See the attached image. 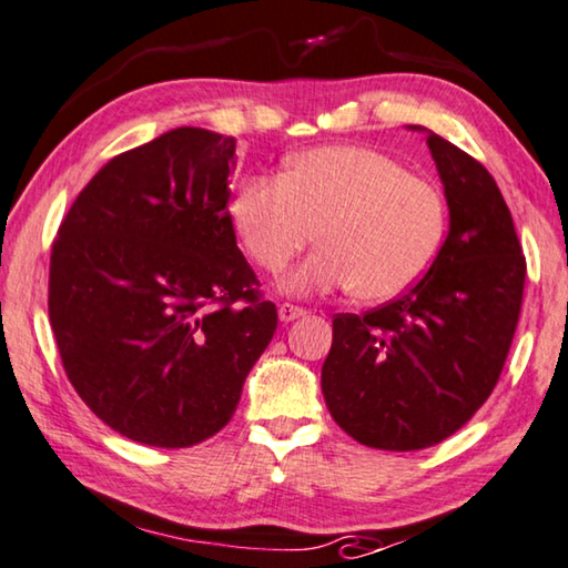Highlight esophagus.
Instances as JSON below:
<instances>
[{
  "mask_svg": "<svg viewBox=\"0 0 568 568\" xmlns=\"http://www.w3.org/2000/svg\"><path fill=\"white\" fill-rule=\"evenodd\" d=\"M303 316H306V311L301 306H293V303H281V306H277V318H281L283 324H291V321Z\"/></svg>",
  "mask_w": 568,
  "mask_h": 568,
  "instance_id": "1",
  "label": "esophagus"
}]
</instances>
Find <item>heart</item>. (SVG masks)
<instances>
[{
    "mask_svg": "<svg viewBox=\"0 0 568 568\" xmlns=\"http://www.w3.org/2000/svg\"><path fill=\"white\" fill-rule=\"evenodd\" d=\"M230 211L242 247L267 273L318 232L324 244L283 277L293 295L357 287L359 298L390 301L428 273L446 236L442 193L393 155L357 145L301 152L283 178L240 185Z\"/></svg>",
    "mask_w": 568,
    "mask_h": 568,
    "instance_id": "b5f03b06",
    "label": "heart"
}]
</instances>
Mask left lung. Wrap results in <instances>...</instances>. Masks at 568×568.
<instances>
[{"mask_svg": "<svg viewBox=\"0 0 568 568\" xmlns=\"http://www.w3.org/2000/svg\"><path fill=\"white\" fill-rule=\"evenodd\" d=\"M448 206L428 273L365 316L338 313L321 390L352 438L416 452L456 434L500 379L518 326L526 257L487 168L426 126Z\"/></svg>", "mask_w": 568, "mask_h": 568, "instance_id": "left-lung-1", "label": "left lung"}]
</instances>
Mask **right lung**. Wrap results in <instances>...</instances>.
Instances as JSON below:
<instances>
[{
	"mask_svg": "<svg viewBox=\"0 0 568 568\" xmlns=\"http://www.w3.org/2000/svg\"><path fill=\"white\" fill-rule=\"evenodd\" d=\"M234 138L175 126L109 160L68 209L50 255V326L65 375L116 434L206 442L277 328L236 247Z\"/></svg>",
	"mask_w": 568,
	"mask_h": 568,
	"instance_id": "right-lung-1",
	"label": "right lung"
}]
</instances>
